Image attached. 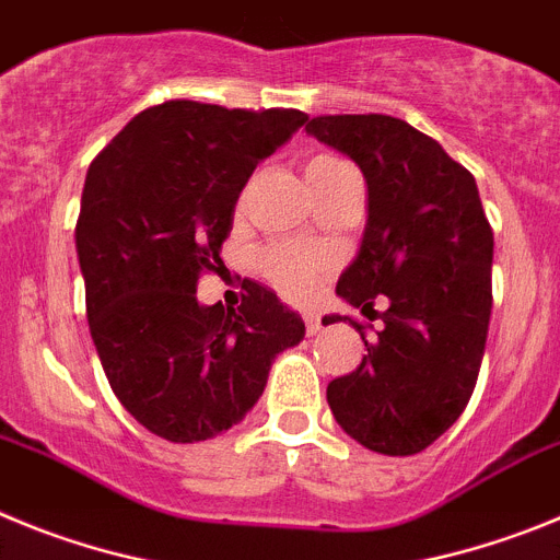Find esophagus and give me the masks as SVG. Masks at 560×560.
Returning <instances> with one entry per match:
<instances>
[{
  "label": "esophagus",
  "mask_w": 560,
  "mask_h": 560,
  "mask_svg": "<svg viewBox=\"0 0 560 560\" xmlns=\"http://www.w3.org/2000/svg\"><path fill=\"white\" fill-rule=\"evenodd\" d=\"M303 323H305V330H308V336H314V334H319V330H323V319H319V316L316 314H303Z\"/></svg>",
  "instance_id": "34e87169"
}]
</instances>
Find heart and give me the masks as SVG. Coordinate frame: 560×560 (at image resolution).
I'll use <instances>...</instances> for the list:
<instances>
[{
  "mask_svg": "<svg viewBox=\"0 0 560 560\" xmlns=\"http://www.w3.org/2000/svg\"><path fill=\"white\" fill-rule=\"evenodd\" d=\"M339 165H348V162L334 156V153H314L305 162V179L311 185V182H316ZM257 269L280 294H285L289 300H305V296L314 294L323 275L328 271V260L308 249H296V246L289 244H269L257 252Z\"/></svg>",
  "mask_w": 560,
  "mask_h": 560,
  "instance_id": "heart-1",
  "label": "heart"
}]
</instances>
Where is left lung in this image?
Masks as SVG:
<instances>
[{"label": "left lung", "mask_w": 560, "mask_h": 560, "mask_svg": "<svg viewBox=\"0 0 560 560\" xmlns=\"http://www.w3.org/2000/svg\"><path fill=\"white\" fill-rule=\"evenodd\" d=\"M305 131L368 179V230L336 294L384 323L368 341L350 319L368 353L328 384L330 412L370 452L418 454L468 407L488 339L493 230L477 182L438 140L387 114H323Z\"/></svg>", "instance_id": "8db88e82"}]
</instances>
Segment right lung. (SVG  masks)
I'll use <instances>...</instances> for the list:
<instances>
[{
  "mask_svg": "<svg viewBox=\"0 0 560 560\" xmlns=\"http://www.w3.org/2000/svg\"><path fill=\"white\" fill-rule=\"evenodd\" d=\"M308 120L296 108L167 101L140 112L86 173L75 224L89 330L122 407L171 443L241 423L300 314L246 283L237 308L199 305L257 162Z\"/></svg>",
  "mask_w": 560,
  "mask_h": 560,
  "instance_id": "1",
  "label": "right lung"
}]
</instances>
